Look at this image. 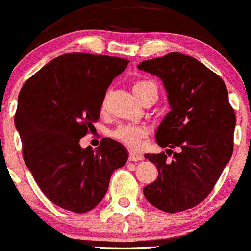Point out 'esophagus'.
<instances>
[{"mask_svg":"<svg viewBox=\"0 0 251 251\" xmlns=\"http://www.w3.org/2000/svg\"><path fill=\"white\" fill-rule=\"evenodd\" d=\"M129 161H139L142 160V155L141 154H137L135 152H130L129 153Z\"/></svg>","mask_w":251,"mask_h":251,"instance_id":"1","label":"esophagus"}]
</instances>
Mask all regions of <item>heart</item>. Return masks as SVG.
Here are the masks:
<instances>
[{"label": "heart", "mask_w": 251, "mask_h": 251, "mask_svg": "<svg viewBox=\"0 0 251 251\" xmlns=\"http://www.w3.org/2000/svg\"><path fill=\"white\" fill-rule=\"evenodd\" d=\"M150 88L158 91L154 82L146 81V80L137 81L134 83L133 86V91L137 98H140V96L144 94L147 90H150ZM105 106H106V97H104L103 101H101V109H104ZM145 135H146V130L140 126H118V128L114 131V134H112V136H114L117 141L122 142V144L126 145V147H129L130 150L134 151L139 150V148L141 147V140L144 139Z\"/></svg>", "instance_id": "obj_1"}]
</instances>
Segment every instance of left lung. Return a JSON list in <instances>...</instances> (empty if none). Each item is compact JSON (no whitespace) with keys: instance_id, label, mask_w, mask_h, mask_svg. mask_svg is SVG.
Here are the masks:
<instances>
[{"instance_id":"1","label":"left lung","mask_w":251,"mask_h":251,"mask_svg":"<svg viewBox=\"0 0 251 251\" xmlns=\"http://www.w3.org/2000/svg\"><path fill=\"white\" fill-rule=\"evenodd\" d=\"M137 68L163 80L171 107L155 139L174 157L145 155L158 169V178L144 188L145 198L163 212L187 211L208 196L232 155L236 115L227 88L219 75L179 52L144 61Z\"/></svg>"}]
</instances>
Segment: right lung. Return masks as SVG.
Instances as JSON below:
<instances>
[{
  "instance_id": "add662e5",
  "label": "right lung",
  "mask_w": 251,
  "mask_h": 251,
  "mask_svg": "<svg viewBox=\"0 0 251 251\" xmlns=\"http://www.w3.org/2000/svg\"><path fill=\"white\" fill-rule=\"evenodd\" d=\"M126 58L73 52L50 61L24 83L14 123L23 157L40 190L74 213L93 209L111 175L128 160L120 142L103 139L96 151L79 141L99 120L107 87Z\"/></svg>"
}]
</instances>
